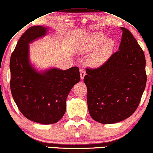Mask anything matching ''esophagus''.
<instances>
[{
  "instance_id": "1",
  "label": "esophagus",
  "mask_w": 153,
  "mask_h": 153,
  "mask_svg": "<svg viewBox=\"0 0 153 153\" xmlns=\"http://www.w3.org/2000/svg\"><path fill=\"white\" fill-rule=\"evenodd\" d=\"M85 76V72L83 70H80V77H81V79L83 80Z\"/></svg>"
}]
</instances>
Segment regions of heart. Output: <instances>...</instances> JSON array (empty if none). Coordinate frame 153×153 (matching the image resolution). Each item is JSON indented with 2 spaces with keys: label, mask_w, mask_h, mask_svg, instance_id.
Instances as JSON below:
<instances>
[{
  "label": "heart",
  "mask_w": 153,
  "mask_h": 153,
  "mask_svg": "<svg viewBox=\"0 0 153 153\" xmlns=\"http://www.w3.org/2000/svg\"><path fill=\"white\" fill-rule=\"evenodd\" d=\"M115 46L114 39L107 38L102 32L93 33L85 37L76 45L79 54L92 52L87 58L86 63L91 68H98L105 64L111 57Z\"/></svg>",
  "instance_id": "1"
}]
</instances>
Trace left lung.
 <instances>
[{
  "mask_svg": "<svg viewBox=\"0 0 153 153\" xmlns=\"http://www.w3.org/2000/svg\"><path fill=\"white\" fill-rule=\"evenodd\" d=\"M118 51L96 69H87L90 116L101 124L128 118L137 109L146 84V59L132 33L124 27Z\"/></svg>",
  "mask_w": 153,
  "mask_h": 153,
  "instance_id": "left-lung-1",
  "label": "left lung"
}]
</instances>
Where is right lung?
I'll return each mask as SVG.
<instances>
[{"label": "right lung", "instance_id": "right-lung-1", "mask_svg": "<svg viewBox=\"0 0 153 153\" xmlns=\"http://www.w3.org/2000/svg\"><path fill=\"white\" fill-rule=\"evenodd\" d=\"M48 30L44 26L26 30L11 54L9 64L11 91L16 104L27 119L42 124L60 120L70 90L80 81L78 67L39 70L30 62L29 44L46 36Z\"/></svg>", "mask_w": 153, "mask_h": 153}]
</instances>
